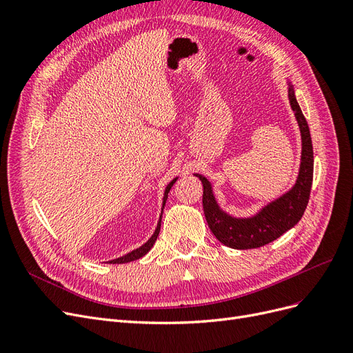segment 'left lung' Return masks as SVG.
Wrapping results in <instances>:
<instances>
[{
    "instance_id": "left-lung-1",
    "label": "left lung",
    "mask_w": 353,
    "mask_h": 353,
    "mask_svg": "<svg viewBox=\"0 0 353 353\" xmlns=\"http://www.w3.org/2000/svg\"><path fill=\"white\" fill-rule=\"evenodd\" d=\"M288 100H290L302 134L301 170H299L294 187L288 193L266 205L258 215L244 219L232 218L219 209L209 181L205 176L196 175L203 184V210H205L208 225L213 236L228 248L239 250L262 248L281 237L303 216L312 187L314 150L307 122L296 101L292 85L288 87Z\"/></svg>"
}]
</instances>
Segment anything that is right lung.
Segmentation results:
<instances>
[{
  "mask_svg": "<svg viewBox=\"0 0 353 353\" xmlns=\"http://www.w3.org/2000/svg\"><path fill=\"white\" fill-rule=\"evenodd\" d=\"M175 181H176V178L172 181V183H169V185L166 187V190H165V197H163V206H165V203H166V199H168V193H169V190L172 188V185L175 184ZM163 210V209H162ZM160 222H162V219H159V223H157V228H156V231H154V234L153 236L150 237V240H148L145 244H143L140 249H137V250H132L131 253H128V254H125V256H122V258H117V259H114V261H110V263H126V262H131V261H137V259H140V258H143L144 254H147L148 253V250H150L152 248H153V244H154V241L157 240V236H159V232H160Z\"/></svg>",
  "mask_w": 353,
  "mask_h": 353,
  "instance_id": "add662e5",
  "label": "right lung"
}]
</instances>
